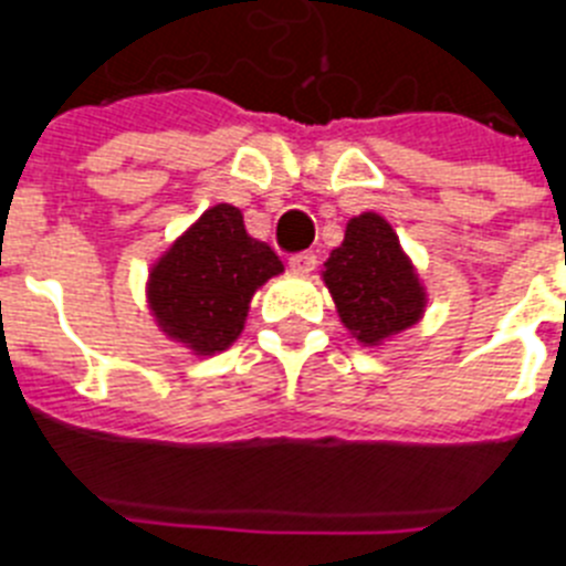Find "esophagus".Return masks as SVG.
Masks as SVG:
<instances>
[{"label":"esophagus","instance_id":"34e87169","mask_svg":"<svg viewBox=\"0 0 566 566\" xmlns=\"http://www.w3.org/2000/svg\"><path fill=\"white\" fill-rule=\"evenodd\" d=\"M315 253L304 251V253H295V256H290V271L293 273H302V276H307V273L315 271Z\"/></svg>","mask_w":566,"mask_h":566}]
</instances>
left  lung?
<instances>
[{"mask_svg":"<svg viewBox=\"0 0 566 566\" xmlns=\"http://www.w3.org/2000/svg\"><path fill=\"white\" fill-rule=\"evenodd\" d=\"M340 324L364 346H384L420 324L429 293L389 220L364 211L346 222L344 242L321 271Z\"/></svg>","mask_w":566,"mask_h":566,"instance_id":"obj_1","label":"left lung"}]
</instances>
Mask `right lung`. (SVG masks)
Returning a JSON list of instances; mask_svg holds the SVG:
<instances>
[{
    "label": "right lung",
    "instance_id": "obj_1",
    "mask_svg": "<svg viewBox=\"0 0 566 566\" xmlns=\"http://www.w3.org/2000/svg\"><path fill=\"white\" fill-rule=\"evenodd\" d=\"M279 273L282 259L245 231L239 208L220 202L151 264L146 304L166 338L211 358L242 335L251 298Z\"/></svg>",
    "mask_w": 566,
    "mask_h": 566
}]
</instances>
